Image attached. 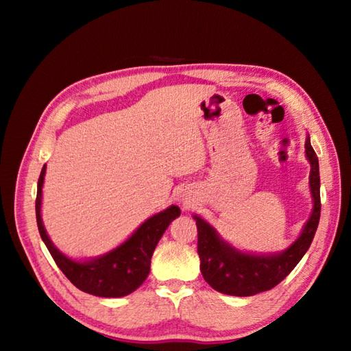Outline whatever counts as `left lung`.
I'll use <instances>...</instances> for the list:
<instances>
[{
    "instance_id": "8db88e82",
    "label": "left lung",
    "mask_w": 351,
    "mask_h": 351,
    "mask_svg": "<svg viewBox=\"0 0 351 351\" xmlns=\"http://www.w3.org/2000/svg\"><path fill=\"white\" fill-rule=\"evenodd\" d=\"M306 158L311 162L309 187L312 195V214L300 237L287 250L271 255H253L237 250L223 241L215 229L199 215H193L197 226V253L200 271L210 285L223 294L247 297L268 291L280 283L299 264L317 232L322 200H319L318 158L306 138Z\"/></svg>"
}]
</instances>
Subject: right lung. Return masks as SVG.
<instances>
[{
    "label": "right lung",
    "instance_id": "right-lung-1",
    "mask_svg": "<svg viewBox=\"0 0 351 351\" xmlns=\"http://www.w3.org/2000/svg\"><path fill=\"white\" fill-rule=\"evenodd\" d=\"M47 164L42 167L37 181L36 220L42 240L47 245L57 267L64 273L73 285L87 294L98 297H123L136 291L151 271V258L160 238L167 226L173 221L181 210L176 205L169 206L158 214L152 215L119 247L90 261H75L58 250L45 230L40 215L42 187Z\"/></svg>",
    "mask_w": 351,
    "mask_h": 351
}]
</instances>
